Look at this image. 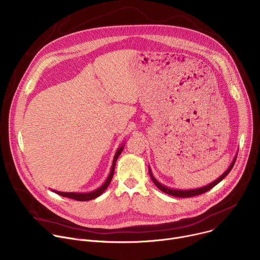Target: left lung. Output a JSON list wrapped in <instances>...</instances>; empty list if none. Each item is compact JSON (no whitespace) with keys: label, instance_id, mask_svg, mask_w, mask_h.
I'll use <instances>...</instances> for the list:
<instances>
[{"label":"left lung","instance_id":"8db88e82","mask_svg":"<svg viewBox=\"0 0 260 260\" xmlns=\"http://www.w3.org/2000/svg\"><path fill=\"white\" fill-rule=\"evenodd\" d=\"M236 159H237V155L235 156V158H234L233 162L231 164V166L229 167V169H228L223 174H222L218 179H216V180H215V181H213L212 183H210V184L206 185V186H203V187H200V188H194V189L180 190V189L170 188V187H168V186H165V185H162L161 183H159V182L154 178V176L152 175V172H151L150 168H149V174H150V177H151V179H152L153 183L156 185V187H157L158 189H160L161 191H164L165 193L170 194V196H173V197H177V198H191V197L200 196V194H202V193L207 192L208 190L212 189V188L215 186V185H217L220 181L223 180V179L229 175V173L232 171V169H233V167H234V165H235V162H236Z\"/></svg>","mask_w":260,"mask_h":260}]
</instances>
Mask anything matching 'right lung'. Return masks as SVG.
I'll return each mask as SVG.
<instances>
[{"mask_svg": "<svg viewBox=\"0 0 260 260\" xmlns=\"http://www.w3.org/2000/svg\"><path fill=\"white\" fill-rule=\"evenodd\" d=\"M124 148V145L122 144L115 153L114 155V158H113V164H112V167H111V171H110V174L107 178V180L105 181V183L102 185L101 187L96 188L95 190H92L90 192H60V191H56V190H52L53 192L61 196V197H64V198H69V199H73V200H76V201H79V202H85V201H91L98 197H100L106 189L107 187L109 186V184L111 182V180H112L113 178V175H114V170H115V165H116V160L117 158L119 157V155L121 154L122 150Z\"/></svg>", "mask_w": 260, "mask_h": 260, "instance_id": "add662e5", "label": "right lung"}]
</instances>
